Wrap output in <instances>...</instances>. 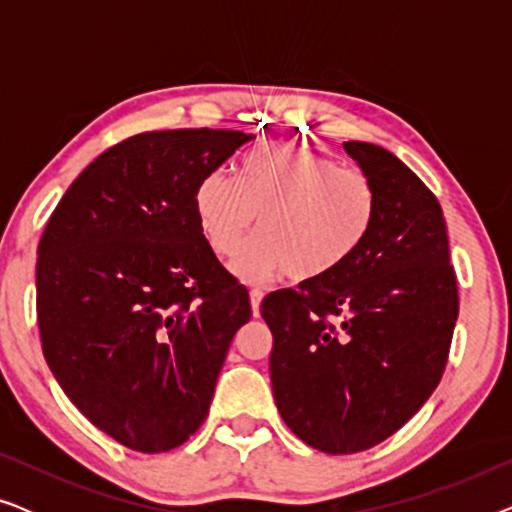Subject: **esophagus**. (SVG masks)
Segmentation results:
<instances>
[{"mask_svg": "<svg viewBox=\"0 0 512 512\" xmlns=\"http://www.w3.org/2000/svg\"><path fill=\"white\" fill-rule=\"evenodd\" d=\"M263 289H251L249 291V298H251V312H254V317H258V312H261V300H263Z\"/></svg>", "mask_w": 512, "mask_h": 512, "instance_id": "esophagus-1", "label": "esophagus"}]
</instances>
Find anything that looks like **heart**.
Listing matches in <instances>:
<instances>
[{
  "label": "heart",
  "instance_id": "obj_1",
  "mask_svg": "<svg viewBox=\"0 0 512 512\" xmlns=\"http://www.w3.org/2000/svg\"><path fill=\"white\" fill-rule=\"evenodd\" d=\"M366 174L314 151L265 146L249 153L240 181L212 172L200 184L198 212L209 247L233 256L261 216L263 233L235 256L247 282L291 275L300 282L338 270L359 249L375 216Z\"/></svg>",
  "mask_w": 512,
  "mask_h": 512
}]
</instances>
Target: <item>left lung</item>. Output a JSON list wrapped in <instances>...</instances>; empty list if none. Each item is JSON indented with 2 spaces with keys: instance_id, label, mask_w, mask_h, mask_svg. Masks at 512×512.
I'll use <instances>...</instances> for the list:
<instances>
[{
  "instance_id": "left-lung-1",
  "label": "left lung",
  "mask_w": 512,
  "mask_h": 512,
  "mask_svg": "<svg viewBox=\"0 0 512 512\" xmlns=\"http://www.w3.org/2000/svg\"><path fill=\"white\" fill-rule=\"evenodd\" d=\"M375 191L359 249L321 279L270 293V380L286 426L354 454L401 429L438 387L459 317L443 209L394 153L345 142Z\"/></svg>"
}]
</instances>
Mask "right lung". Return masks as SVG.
Segmentation results:
<instances>
[{
    "label": "right lung",
    "instance_id": "add662e5",
    "mask_svg": "<svg viewBox=\"0 0 512 512\" xmlns=\"http://www.w3.org/2000/svg\"><path fill=\"white\" fill-rule=\"evenodd\" d=\"M254 135L160 130L100 153L37 247L44 359L69 401L135 452L200 429L249 291L202 235L200 184Z\"/></svg>",
    "mask_w": 512,
    "mask_h": 512
}]
</instances>
